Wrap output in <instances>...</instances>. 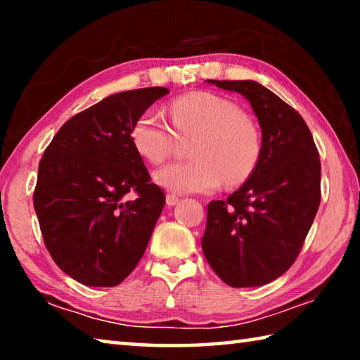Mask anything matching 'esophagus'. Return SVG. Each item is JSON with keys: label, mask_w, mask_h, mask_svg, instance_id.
<instances>
[{"label": "esophagus", "mask_w": 360, "mask_h": 360, "mask_svg": "<svg viewBox=\"0 0 360 360\" xmlns=\"http://www.w3.org/2000/svg\"><path fill=\"white\" fill-rule=\"evenodd\" d=\"M176 203H179V197H178V195L168 193V195H167V205H168V206H174Z\"/></svg>", "instance_id": "esophagus-1"}]
</instances>
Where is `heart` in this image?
Listing matches in <instances>:
<instances>
[{"instance_id":"obj_1","label":"heart","mask_w":360,"mask_h":360,"mask_svg":"<svg viewBox=\"0 0 360 360\" xmlns=\"http://www.w3.org/2000/svg\"><path fill=\"white\" fill-rule=\"evenodd\" d=\"M172 125L157 111L138 115L131 143L152 165L173 154L179 138L191 139L186 162H176L155 173V182L174 193H208L227 181L245 182L257 167L262 136L255 122L238 103L210 92L178 96L169 108Z\"/></svg>"}]
</instances>
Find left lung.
<instances>
[{
  "mask_svg": "<svg viewBox=\"0 0 360 360\" xmlns=\"http://www.w3.org/2000/svg\"><path fill=\"white\" fill-rule=\"evenodd\" d=\"M246 96L262 129L259 163L227 200L208 205L203 254L231 288L284 275L302 251L321 203V162L302 115L254 81H210Z\"/></svg>",
  "mask_w": 360,
  "mask_h": 360,
  "instance_id": "left-lung-1",
  "label": "left lung"
}]
</instances>
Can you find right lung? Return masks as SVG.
Listing matches in <instances>:
<instances>
[{"instance_id": "add662e5", "label": "right lung", "mask_w": 360, "mask_h": 360, "mask_svg": "<svg viewBox=\"0 0 360 360\" xmlns=\"http://www.w3.org/2000/svg\"><path fill=\"white\" fill-rule=\"evenodd\" d=\"M168 92L148 87L108 96L66 120L42 154L33 193L42 238L53 262L81 284L114 288L148 248L165 193L150 181L130 133Z\"/></svg>"}]
</instances>
